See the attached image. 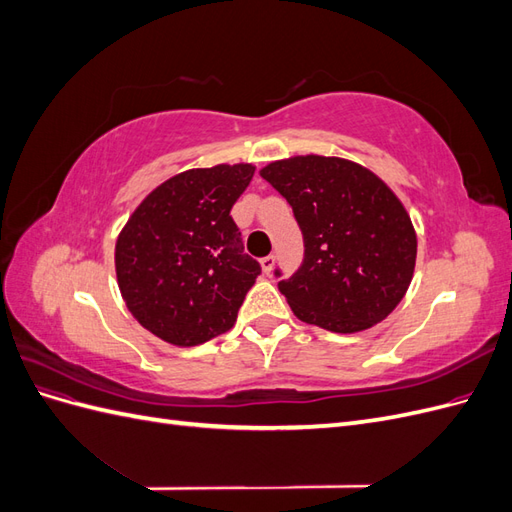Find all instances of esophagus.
I'll return each instance as SVG.
<instances>
[{
    "label": "esophagus",
    "mask_w": 512,
    "mask_h": 512,
    "mask_svg": "<svg viewBox=\"0 0 512 512\" xmlns=\"http://www.w3.org/2000/svg\"><path fill=\"white\" fill-rule=\"evenodd\" d=\"M260 265H262V271H265L267 275L273 271V265H275V256L269 254L265 258H260Z\"/></svg>",
    "instance_id": "1"
}]
</instances>
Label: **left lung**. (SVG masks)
Returning <instances> with one entry per match:
<instances>
[{"label":"left lung","instance_id":"8db88e82","mask_svg":"<svg viewBox=\"0 0 512 512\" xmlns=\"http://www.w3.org/2000/svg\"><path fill=\"white\" fill-rule=\"evenodd\" d=\"M292 207L303 262L277 284L297 318L356 333L389 316L412 282L416 235L399 198L371 170L297 156L260 170ZM282 277V269H275Z\"/></svg>","mask_w":512,"mask_h":512}]
</instances>
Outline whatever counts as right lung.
<instances>
[{"instance_id":"1","label":"right lung","mask_w":512,"mask_h":512,"mask_svg":"<svg viewBox=\"0 0 512 512\" xmlns=\"http://www.w3.org/2000/svg\"><path fill=\"white\" fill-rule=\"evenodd\" d=\"M252 177V164L185 170L153 190L121 230V297L164 342L198 346L235 324L260 275L230 215Z\"/></svg>"}]
</instances>
